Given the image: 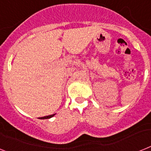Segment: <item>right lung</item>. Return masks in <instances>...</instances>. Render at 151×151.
<instances>
[{"mask_svg":"<svg viewBox=\"0 0 151 151\" xmlns=\"http://www.w3.org/2000/svg\"><path fill=\"white\" fill-rule=\"evenodd\" d=\"M55 114H53V115H50V116H44V117H41V118H40V119H50V118H52V116H54Z\"/></svg>","mask_w":151,"mask_h":151,"instance_id":"1","label":"right lung"}]
</instances>
